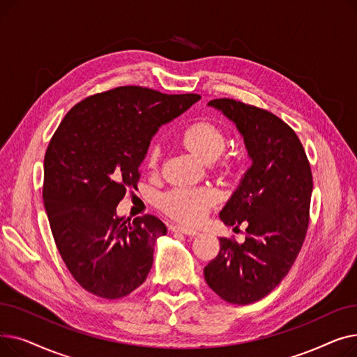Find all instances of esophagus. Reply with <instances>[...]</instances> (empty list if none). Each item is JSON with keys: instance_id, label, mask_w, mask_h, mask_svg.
<instances>
[{"instance_id": "1", "label": "esophagus", "mask_w": 357, "mask_h": 357, "mask_svg": "<svg viewBox=\"0 0 357 357\" xmlns=\"http://www.w3.org/2000/svg\"><path fill=\"white\" fill-rule=\"evenodd\" d=\"M172 231H176V233H182V234H186V236H197L198 234V231L197 230H194V229H188V227H185V226H174L172 227Z\"/></svg>"}]
</instances>
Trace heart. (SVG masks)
I'll return each instance as SVG.
<instances>
[{
  "label": "heart",
  "mask_w": 357,
  "mask_h": 357,
  "mask_svg": "<svg viewBox=\"0 0 357 357\" xmlns=\"http://www.w3.org/2000/svg\"><path fill=\"white\" fill-rule=\"evenodd\" d=\"M182 144L202 162L215 160L226 149V135L208 121H195L181 133ZM159 149L153 146L147 156L149 167H156ZM217 201V194L208 188H176L162 197V208L185 224H197L205 218Z\"/></svg>",
  "instance_id": "b5f03b06"
}]
</instances>
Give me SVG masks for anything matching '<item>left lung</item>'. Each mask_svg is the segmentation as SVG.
Wrapping results in <instances>:
<instances>
[{
  "label": "left lung",
  "instance_id": "obj_1",
  "mask_svg": "<svg viewBox=\"0 0 357 357\" xmlns=\"http://www.w3.org/2000/svg\"><path fill=\"white\" fill-rule=\"evenodd\" d=\"M208 105L236 124L252 166L220 211L226 226L246 224V240L221 237L204 278L224 301L248 305L280 284L303 248L312 174L295 131L272 112L230 98Z\"/></svg>",
  "mask_w": 357,
  "mask_h": 357
}]
</instances>
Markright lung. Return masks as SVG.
Returning <instances> with one entry per match:
<instances>
[{"label":"right lung","instance_id":"obj_1","mask_svg":"<svg viewBox=\"0 0 357 357\" xmlns=\"http://www.w3.org/2000/svg\"><path fill=\"white\" fill-rule=\"evenodd\" d=\"M199 98L119 86L78 102L54 131L45 155V208L56 248L85 291L117 299L146 280L166 226L150 214L119 217L117 205L137 186L159 127Z\"/></svg>","mask_w":357,"mask_h":357}]
</instances>
